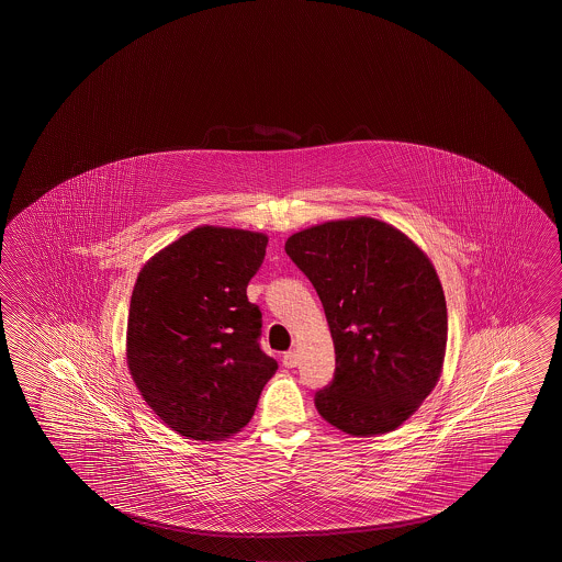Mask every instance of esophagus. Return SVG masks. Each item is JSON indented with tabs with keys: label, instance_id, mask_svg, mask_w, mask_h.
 <instances>
[{
	"label": "esophagus",
	"instance_id": "34e87169",
	"mask_svg": "<svg viewBox=\"0 0 562 562\" xmlns=\"http://www.w3.org/2000/svg\"><path fill=\"white\" fill-rule=\"evenodd\" d=\"M282 364H284L285 369H294V367L300 364V355L295 350H288V352H284V357H282Z\"/></svg>",
	"mask_w": 562,
	"mask_h": 562
}]
</instances>
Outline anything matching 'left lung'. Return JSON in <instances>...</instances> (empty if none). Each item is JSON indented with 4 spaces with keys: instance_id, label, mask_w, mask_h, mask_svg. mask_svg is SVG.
Wrapping results in <instances>:
<instances>
[{
    "instance_id": "left-lung-1",
    "label": "left lung",
    "mask_w": 562,
    "mask_h": 562,
    "mask_svg": "<svg viewBox=\"0 0 562 562\" xmlns=\"http://www.w3.org/2000/svg\"><path fill=\"white\" fill-rule=\"evenodd\" d=\"M285 252L322 300L335 378L315 394L327 424L352 437L397 429L441 378L447 304L424 250L394 225L350 217L312 225Z\"/></svg>"
}]
</instances>
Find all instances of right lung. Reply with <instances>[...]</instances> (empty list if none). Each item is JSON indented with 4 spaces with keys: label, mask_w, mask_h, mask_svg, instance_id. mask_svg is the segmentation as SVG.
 <instances>
[{
    "label": "right lung",
    "mask_w": 562,
    "mask_h": 562,
    "mask_svg": "<svg viewBox=\"0 0 562 562\" xmlns=\"http://www.w3.org/2000/svg\"><path fill=\"white\" fill-rule=\"evenodd\" d=\"M257 231L202 225L148 258L127 317V367L172 431L223 441L249 424L278 362L258 347L262 313L247 297L265 260Z\"/></svg>",
    "instance_id": "add662e5"
}]
</instances>
